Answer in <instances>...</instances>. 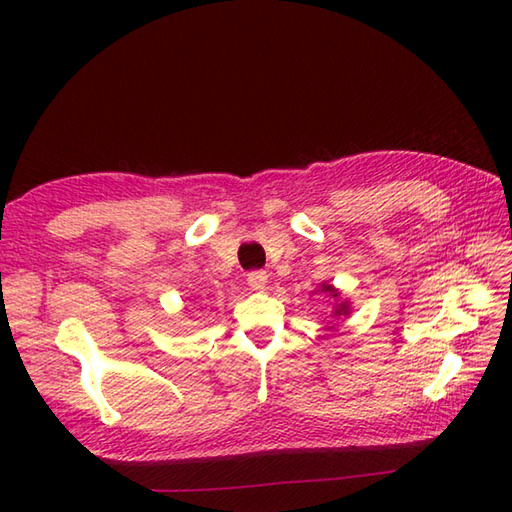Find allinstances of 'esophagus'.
Here are the masks:
<instances>
[{
    "label": "esophagus",
    "instance_id": "34e87169",
    "mask_svg": "<svg viewBox=\"0 0 512 512\" xmlns=\"http://www.w3.org/2000/svg\"><path fill=\"white\" fill-rule=\"evenodd\" d=\"M248 286L255 292H264L268 286V275L264 273V270H253V273L248 275Z\"/></svg>",
    "mask_w": 512,
    "mask_h": 512
}]
</instances>
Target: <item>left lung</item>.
<instances>
[{"instance_id": "left-lung-1", "label": "left lung", "mask_w": 512, "mask_h": 512, "mask_svg": "<svg viewBox=\"0 0 512 512\" xmlns=\"http://www.w3.org/2000/svg\"><path fill=\"white\" fill-rule=\"evenodd\" d=\"M321 292H325V295H330L336 303H334V317H341V314H350V301H341V292L336 290L334 286H330V284H321Z\"/></svg>"}]
</instances>
